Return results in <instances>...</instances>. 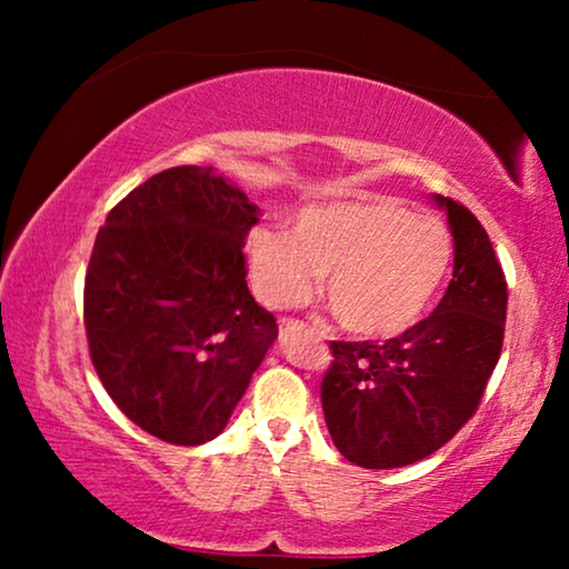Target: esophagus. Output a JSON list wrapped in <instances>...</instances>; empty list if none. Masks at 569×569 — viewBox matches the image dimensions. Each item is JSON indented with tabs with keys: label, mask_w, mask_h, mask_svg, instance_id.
Instances as JSON below:
<instances>
[{
	"label": "esophagus",
	"mask_w": 569,
	"mask_h": 569,
	"mask_svg": "<svg viewBox=\"0 0 569 569\" xmlns=\"http://www.w3.org/2000/svg\"><path fill=\"white\" fill-rule=\"evenodd\" d=\"M310 329L306 323H300V321H282V326H279V337L282 339H287V337H292V333H308Z\"/></svg>",
	"instance_id": "obj_1"
}]
</instances>
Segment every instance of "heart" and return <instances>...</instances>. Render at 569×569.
Listing matches in <instances>:
<instances>
[{
	"mask_svg": "<svg viewBox=\"0 0 569 569\" xmlns=\"http://www.w3.org/2000/svg\"><path fill=\"white\" fill-rule=\"evenodd\" d=\"M253 290L269 308L300 306L323 274V298L349 333L399 337L448 282L453 236L393 197L316 201L290 217V232L253 228L246 238Z\"/></svg>",
	"mask_w": 569,
	"mask_h": 569,
	"instance_id": "1",
	"label": "heart"
}]
</instances>
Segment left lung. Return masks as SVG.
I'll use <instances>...</instances> for the list:
<instances>
[{
    "instance_id": "obj_1",
    "label": "left lung",
    "mask_w": 569,
    "mask_h": 569,
    "mask_svg": "<svg viewBox=\"0 0 569 569\" xmlns=\"http://www.w3.org/2000/svg\"><path fill=\"white\" fill-rule=\"evenodd\" d=\"M453 232V279L427 316L378 341H331L321 383L326 427L362 469H399L446 446L477 411L502 352L508 282L487 230L435 193Z\"/></svg>"
}]
</instances>
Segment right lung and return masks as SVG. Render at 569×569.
<instances>
[{
  "label": "right lung",
  "instance_id": "add662e5",
  "mask_svg": "<svg viewBox=\"0 0 569 569\" xmlns=\"http://www.w3.org/2000/svg\"><path fill=\"white\" fill-rule=\"evenodd\" d=\"M259 207L214 168L147 178L106 217L84 274V331L123 415L173 446L217 438L277 339L246 284Z\"/></svg>",
  "mask_w": 569,
  "mask_h": 569
}]
</instances>
